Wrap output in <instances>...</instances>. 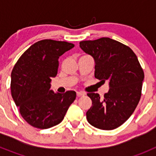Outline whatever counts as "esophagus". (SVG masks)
<instances>
[{
  "mask_svg": "<svg viewBox=\"0 0 156 156\" xmlns=\"http://www.w3.org/2000/svg\"><path fill=\"white\" fill-rule=\"evenodd\" d=\"M85 94L83 93V92H80V91H78L76 92V95H77V97H82V96H83Z\"/></svg>",
  "mask_w": 156,
  "mask_h": 156,
  "instance_id": "34e87169",
  "label": "esophagus"
}]
</instances>
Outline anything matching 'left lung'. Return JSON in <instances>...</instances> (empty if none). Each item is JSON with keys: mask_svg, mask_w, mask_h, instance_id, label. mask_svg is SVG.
I'll return each instance as SVG.
<instances>
[{"mask_svg": "<svg viewBox=\"0 0 156 156\" xmlns=\"http://www.w3.org/2000/svg\"><path fill=\"white\" fill-rule=\"evenodd\" d=\"M80 47L94 59L95 78L109 84L103 99L98 94H87L92 106L87 119L101 129L119 127L133 114L141 96L144 75L137 57L129 47L108 37L80 41Z\"/></svg>", "mask_w": 156, "mask_h": 156, "instance_id": "obj_1", "label": "left lung"}]
</instances>
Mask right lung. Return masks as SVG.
Listing matches in <instances>:
<instances>
[{
  "mask_svg": "<svg viewBox=\"0 0 156 156\" xmlns=\"http://www.w3.org/2000/svg\"><path fill=\"white\" fill-rule=\"evenodd\" d=\"M73 47L66 41L42 40L30 46L14 66L12 96L31 126L48 129L58 125L76 99L74 90L59 94L50 90L51 78L58 73L59 57Z\"/></svg>",
  "mask_w": 156,
  "mask_h": 156,
  "instance_id": "1",
  "label": "right lung"
}]
</instances>
